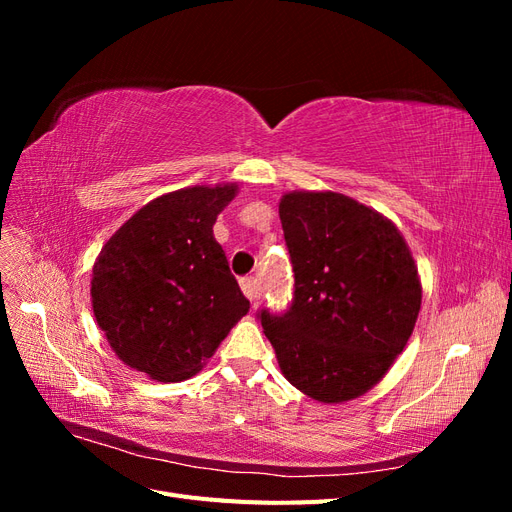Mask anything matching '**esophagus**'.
Returning <instances> with one entry per match:
<instances>
[{
    "label": "esophagus",
    "mask_w": 512,
    "mask_h": 512,
    "mask_svg": "<svg viewBox=\"0 0 512 512\" xmlns=\"http://www.w3.org/2000/svg\"><path fill=\"white\" fill-rule=\"evenodd\" d=\"M241 290L247 299H250L252 303H256L260 299V284L254 275L245 277V280H241Z\"/></svg>",
    "instance_id": "1"
}]
</instances>
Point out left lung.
Here are the masks:
<instances>
[{
    "mask_svg": "<svg viewBox=\"0 0 512 512\" xmlns=\"http://www.w3.org/2000/svg\"><path fill=\"white\" fill-rule=\"evenodd\" d=\"M280 220L294 271L288 312L258 314L286 380L320 404L376 386L421 312V277L399 228L337 192H286Z\"/></svg>",
    "mask_w": 512,
    "mask_h": 512,
    "instance_id": "left-lung-1",
    "label": "left lung"
}]
</instances>
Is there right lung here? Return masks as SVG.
<instances>
[{
	"label": "right lung",
	"mask_w": 512,
	"mask_h": 512,
	"mask_svg": "<svg viewBox=\"0 0 512 512\" xmlns=\"http://www.w3.org/2000/svg\"><path fill=\"white\" fill-rule=\"evenodd\" d=\"M237 183L153 198L108 239L91 271V307L113 352L151 380L198 374L250 301L213 224Z\"/></svg>",
	"instance_id": "obj_1"
}]
</instances>
